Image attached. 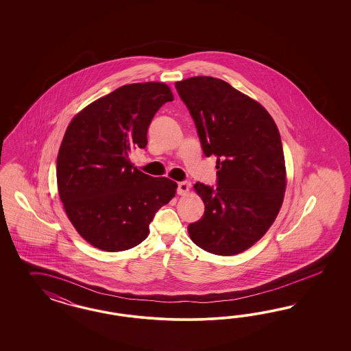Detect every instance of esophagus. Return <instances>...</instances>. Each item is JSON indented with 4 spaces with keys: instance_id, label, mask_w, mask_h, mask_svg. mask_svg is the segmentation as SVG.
<instances>
[{
    "instance_id": "34e87169",
    "label": "esophagus",
    "mask_w": 351,
    "mask_h": 351,
    "mask_svg": "<svg viewBox=\"0 0 351 351\" xmlns=\"http://www.w3.org/2000/svg\"><path fill=\"white\" fill-rule=\"evenodd\" d=\"M191 189V182L189 181H180L178 184V194L180 195H185Z\"/></svg>"
}]
</instances>
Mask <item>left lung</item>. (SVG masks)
Segmentation results:
<instances>
[{
	"label": "left lung",
	"instance_id": "8db88e82",
	"mask_svg": "<svg viewBox=\"0 0 351 351\" xmlns=\"http://www.w3.org/2000/svg\"><path fill=\"white\" fill-rule=\"evenodd\" d=\"M175 87L195 123L206 157L216 156V188L194 184L204 203L191 241L215 255L241 254L274 223L285 198L279 131L265 108L223 80L191 77Z\"/></svg>",
	"mask_w": 351,
	"mask_h": 351
}]
</instances>
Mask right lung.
<instances>
[{
  "mask_svg": "<svg viewBox=\"0 0 351 351\" xmlns=\"http://www.w3.org/2000/svg\"><path fill=\"white\" fill-rule=\"evenodd\" d=\"M160 82L132 84L86 106L65 131L56 160L58 191L68 219L90 245L118 252L140 245L178 184L152 178L128 158L147 147L149 125L172 101Z\"/></svg>",
  "mask_w": 351,
  "mask_h": 351,
  "instance_id": "obj_1",
  "label": "right lung"
}]
</instances>
